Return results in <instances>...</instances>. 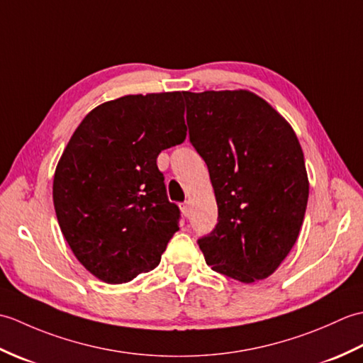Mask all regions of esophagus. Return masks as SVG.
<instances>
[{
	"mask_svg": "<svg viewBox=\"0 0 363 363\" xmlns=\"http://www.w3.org/2000/svg\"><path fill=\"white\" fill-rule=\"evenodd\" d=\"M189 211H190L189 203H182L181 204V212L184 213V217H189Z\"/></svg>",
	"mask_w": 363,
	"mask_h": 363,
	"instance_id": "34e87169",
	"label": "esophagus"
}]
</instances>
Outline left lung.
I'll list each match as a JSON object with an SVG mask.
<instances>
[{"mask_svg": "<svg viewBox=\"0 0 363 363\" xmlns=\"http://www.w3.org/2000/svg\"><path fill=\"white\" fill-rule=\"evenodd\" d=\"M182 94L218 206L217 226L198 240L206 264L243 284L267 279L295 245L309 198L295 130L250 90Z\"/></svg>", "mask_w": 363, "mask_h": 363, "instance_id": "left-lung-1", "label": "left lung"}]
</instances>
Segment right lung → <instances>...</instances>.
I'll return each mask as SVG.
<instances>
[{
    "mask_svg": "<svg viewBox=\"0 0 363 363\" xmlns=\"http://www.w3.org/2000/svg\"><path fill=\"white\" fill-rule=\"evenodd\" d=\"M181 91L126 95L96 106L60 156L52 201L65 240L84 268L107 284L156 268L179 230L160 151L186 140Z\"/></svg>",
    "mask_w": 363,
    "mask_h": 363,
    "instance_id": "add662e5",
    "label": "right lung"
}]
</instances>
